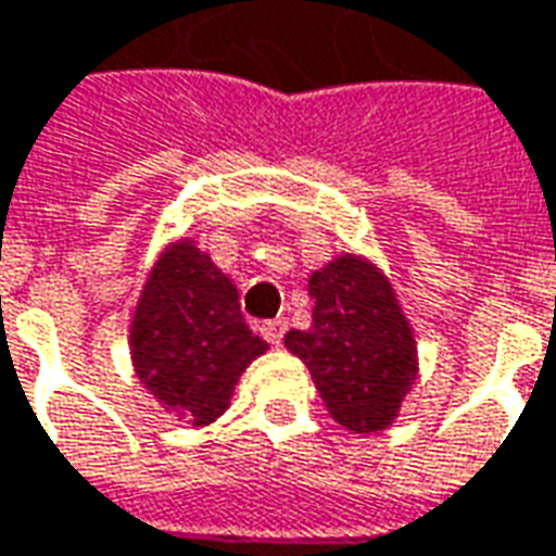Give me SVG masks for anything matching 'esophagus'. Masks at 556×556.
<instances>
[{"label":"esophagus","mask_w":556,"mask_h":556,"mask_svg":"<svg viewBox=\"0 0 556 556\" xmlns=\"http://www.w3.org/2000/svg\"><path fill=\"white\" fill-rule=\"evenodd\" d=\"M260 333H263V339H266V342H271V345H281V339H285V333H287V324L285 321H266L263 327H260Z\"/></svg>","instance_id":"34e87169"}]
</instances>
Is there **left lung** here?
<instances>
[{
	"mask_svg": "<svg viewBox=\"0 0 556 556\" xmlns=\"http://www.w3.org/2000/svg\"><path fill=\"white\" fill-rule=\"evenodd\" d=\"M312 327L285 345L308 367L324 407L352 434L386 431L419 379L413 324L389 275L361 253H337L308 275Z\"/></svg>",
	"mask_w": 556,
	"mask_h": 556,
	"instance_id": "left-lung-1",
	"label": "left lung"
}]
</instances>
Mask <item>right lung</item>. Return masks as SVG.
<instances>
[{
  "label": "right lung",
  "mask_w": 556,
  "mask_h": 556,
  "mask_svg": "<svg viewBox=\"0 0 556 556\" xmlns=\"http://www.w3.org/2000/svg\"><path fill=\"white\" fill-rule=\"evenodd\" d=\"M134 374L186 426L204 428L229 409L260 339L241 318L238 287L195 238L180 235L155 256L128 324Z\"/></svg>",
  "instance_id": "add662e5"
}]
</instances>
